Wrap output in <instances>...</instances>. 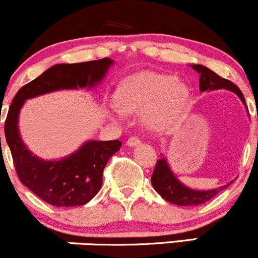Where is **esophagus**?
Returning <instances> with one entry per match:
<instances>
[{"label": "esophagus", "mask_w": 258, "mask_h": 258, "mask_svg": "<svg viewBox=\"0 0 258 258\" xmlns=\"http://www.w3.org/2000/svg\"><path fill=\"white\" fill-rule=\"evenodd\" d=\"M141 143V140L139 139L138 137H130L128 139V141H126V144H128V146H137V145H139Z\"/></svg>", "instance_id": "34e87169"}]
</instances>
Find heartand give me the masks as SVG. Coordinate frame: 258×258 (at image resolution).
Here are the masks:
<instances>
[{
	"instance_id": "obj_1",
	"label": "heart",
	"mask_w": 258,
	"mask_h": 258,
	"mask_svg": "<svg viewBox=\"0 0 258 258\" xmlns=\"http://www.w3.org/2000/svg\"><path fill=\"white\" fill-rule=\"evenodd\" d=\"M117 103L112 114L123 117V112H144V119L152 128H164L181 112L189 98L185 84L170 75L141 73L133 75L118 89Z\"/></svg>"
}]
</instances>
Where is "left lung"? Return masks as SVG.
Returning a JSON list of instances; mask_svg holds the SVG:
<instances>
[{
  "mask_svg": "<svg viewBox=\"0 0 258 258\" xmlns=\"http://www.w3.org/2000/svg\"><path fill=\"white\" fill-rule=\"evenodd\" d=\"M191 68L200 73V91L201 92L217 90V89H227V90L235 92L240 97V100L246 103L242 92L230 80L219 77L218 74L208 69L207 67L192 64ZM151 183L153 189L160 194L162 198L170 204L178 205V206H196V205L205 204L231 184L223 185L221 187L207 190V191H198V190L189 189V187L179 183L178 179L175 178L172 170L168 167L166 158H160L156 162V167L151 175Z\"/></svg>",
  "mask_w": 258,
  "mask_h": 258,
  "instance_id": "obj_1",
  "label": "left lung"
}]
</instances>
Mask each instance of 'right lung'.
<instances>
[{
	"instance_id": "right-lung-1",
	"label": "right lung",
	"mask_w": 258,
	"mask_h": 258,
	"mask_svg": "<svg viewBox=\"0 0 258 258\" xmlns=\"http://www.w3.org/2000/svg\"><path fill=\"white\" fill-rule=\"evenodd\" d=\"M112 64L102 58L73 64H56L19 89L5 120V137L12 153L17 175L37 198L57 207L88 204L102 185V174L111 156L120 149L119 140L89 141L59 161H42L31 155L18 132L19 109L27 98L59 89L94 86ZM1 140V138H0Z\"/></svg>"
}]
</instances>
